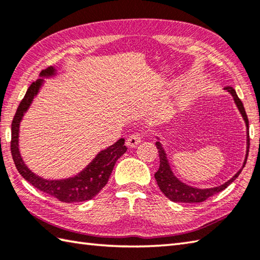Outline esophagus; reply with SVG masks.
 <instances>
[{
	"label": "esophagus",
	"instance_id": "1",
	"mask_svg": "<svg viewBox=\"0 0 260 260\" xmlns=\"http://www.w3.org/2000/svg\"><path fill=\"white\" fill-rule=\"evenodd\" d=\"M141 141H142V135L141 134H133L126 140V145L129 146V147H135L141 143Z\"/></svg>",
	"mask_w": 260,
	"mask_h": 260
}]
</instances>
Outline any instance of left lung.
I'll list each match as a JSON object with an SVG mask.
<instances>
[{"mask_svg":"<svg viewBox=\"0 0 260 260\" xmlns=\"http://www.w3.org/2000/svg\"><path fill=\"white\" fill-rule=\"evenodd\" d=\"M224 90L228 91V92L233 96V100H235L237 108L239 111H240V114L242 116L243 120H245L246 127H247V150H246V157H245V161H243L242 168L237 172L235 176L230 178V179L225 181L224 184H222L220 186L210 187V188H198V187L187 185V184H185V182H182L179 178H177L174 172H172L169 160H168V157H167V153L160 142V137L156 136L157 142H155V145L157 147V151H159L160 167H159V170L155 172L154 177H155V180L157 182V186H159V188H160V190L164 192V194L172 202H175V203H201V202H204L205 200H207L208 197H211L213 195L217 194V192L224 190L225 188L231 184V182H233L237 179L239 175L241 174L243 167L246 166L248 152H249L248 117L246 114L245 107H243L241 100L239 99L236 90L233 89L232 86H226V88H224Z\"/></svg>","mask_w":260,"mask_h":260,"instance_id":"left-lung-1","label":"left lung"}]
</instances>
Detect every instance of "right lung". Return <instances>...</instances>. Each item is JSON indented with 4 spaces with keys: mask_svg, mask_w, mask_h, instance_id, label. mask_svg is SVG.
<instances>
[{
    "mask_svg": "<svg viewBox=\"0 0 260 260\" xmlns=\"http://www.w3.org/2000/svg\"><path fill=\"white\" fill-rule=\"evenodd\" d=\"M57 75V70L54 66L42 71L39 79L29 86L23 99L20 103L11 127V153L19 174L25 180L40 191L57 198L64 203H79L90 201L99 194L106 186L116 161L127 151L124 145L125 140L120 139L106 149L101 150L96 155L78 174L62 179H47L35 174L25 165L19 149L20 124L23 116L31 106L34 99L38 95L40 89L45 84V79H50Z\"/></svg>",
    "mask_w": 260,
    "mask_h": 260,
    "instance_id": "add662e5",
    "label": "right lung"
}]
</instances>
